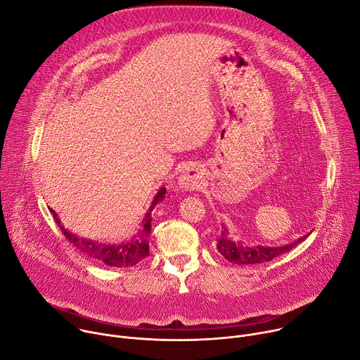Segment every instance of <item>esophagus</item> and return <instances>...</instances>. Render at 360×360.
<instances>
[{"mask_svg":"<svg viewBox=\"0 0 360 360\" xmlns=\"http://www.w3.org/2000/svg\"><path fill=\"white\" fill-rule=\"evenodd\" d=\"M201 184V173L195 167H187L179 179V187L183 190H195Z\"/></svg>","mask_w":360,"mask_h":360,"instance_id":"esophagus-1","label":"esophagus"}]
</instances>
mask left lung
<instances>
[{"instance_id":"obj_1","label":"left lung","mask_w":360,"mask_h":360,"mask_svg":"<svg viewBox=\"0 0 360 360\" xmlns=\"http://www.w3.org/2000/svg\"><path fill=\"white\" fill-rule=\"evenodd\" d=\"M307 237H308V234L301 237L300 240H297L292 244H286V245H281V247H262V245L247 247V245L233 240L229 236L227 229H221L217 240H215V245H217L219 252L231 264L251 265V264H261V262L272 261L274 258L282 255L283 252L291 251L297 244L302 243Z\"/></svg>"}]
</instances>
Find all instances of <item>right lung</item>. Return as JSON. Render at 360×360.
Instances as JSON below:
<instances>
[{"label": "right lung", "mask_w": 360, "mask_h": 360, "mask_svg": "<svg viewBox=\"0 0 360 360\" xmlns=\"http://www.w3.org/2000/svg\"><path fill=\"white\" fill-rule=\"evenodd\" d=\"M165 194H166V188L162 187L158 191L155 200L152 201V205H150L149 211L146 212L145 219H143V221H141V230L137 233V236L133 240H130L129 243L119 244V245L102 244V243H95L91 240L81 238L77 234L66 230L60 224L58 215L53 210H51V212L53 214V219H55L59 230L63 233L65 240L69 241L74 247H77L84 255L95 259L96 262L105 264L108 266L130 268L149 257V237H150V231H152L150 212L155 208V205L165 198Z\"/></svg>", "instance_id": "right-lung-1"}]
</instances>
